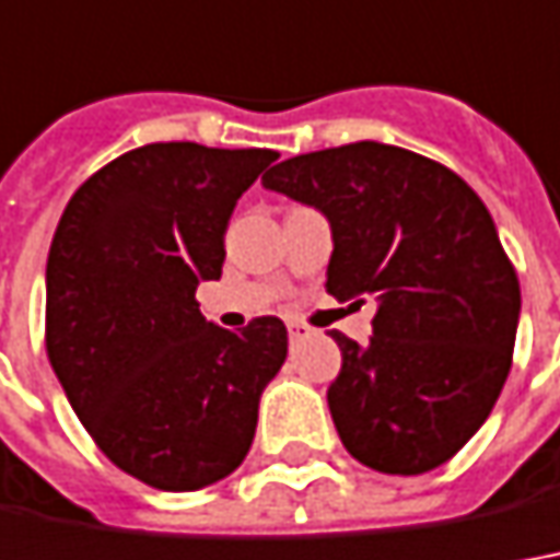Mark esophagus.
Listing matches in <instances>:
<instances>
[{"label": "esophagus", "instance_id": "34e87169", "mask_svg": "<svg viewBox=\"0 0 560 560\" xmlns=\"http://www.w3.org/2000/svg\"><path fill=\"white\" fill-rule=\"evenodd\" d=\"M288 334H291V340H303V337H310L312 328L303 322H288Z\"/></svg>", "mask_w": 560, "mask_h": 560}]
</instances>
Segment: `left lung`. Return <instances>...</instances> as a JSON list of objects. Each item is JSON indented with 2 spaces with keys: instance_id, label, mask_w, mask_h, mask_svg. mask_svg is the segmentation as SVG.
Masks as SVG:
<instances>
[{
  "instance_id": "1",
  "label": "left lung",
  "mask_w": 560,
  "mask_h": 560,
  "mask_svg": "<svg viewBox=\"0 0 560 560\" xmlns=\"http://www.w3.org/2000/svg\"><path fill=\"white\" fill-rule=\"evenodd\" d=\"M264 186L330 220V296H376L371 343L330 330L343 447L386 475L447 463L497 405L518 330V276L485 201L451 168L376 140L284 159Z\"/></svg>"
}]
</instances>
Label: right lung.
I'll list each match as a JSON object with an SVG mask.
<instances>
[{
	"label": "right lung",
	"mask_w": 560,
	"mask_h": 560,
	"mask_svg": "<svg viewBox=\"0 0 560 560\" xmlns=\"http://www.w3.org/2000/svg\"><path fill=\"white\" fill-rule=\"evenodd\" d=\"M272 150L147 143L72 192L45 269V349L94 444L155 490H199L248 456L266 383L288 355L276 315L205 322L232 208Z\"/></svg>",
	"instance_id": "add662e5"
}]
</instances>
